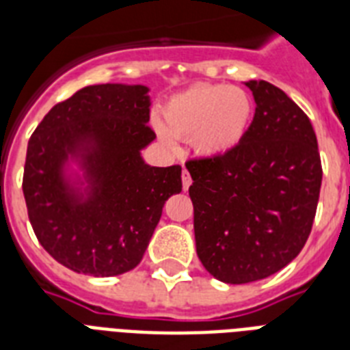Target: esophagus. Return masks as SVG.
<instances>
[{
    "label": "esophagus",
    "mask_w": 350,
    "mask_h": 350,
    "mask_svg": "<svg viewBox=\"0 0 350 350\" xmlns=\"http://www.w3.org/2000/svg\"><path fill=\"white\" fill-rule=\"evenodd\" d=\"M181 181H183V189H189V187H191V183H192V178H191V174H189V170L187 169H183V172H181Z\"/></svg>",
    "instance_id": "esophagus-1"
}]
</instances>
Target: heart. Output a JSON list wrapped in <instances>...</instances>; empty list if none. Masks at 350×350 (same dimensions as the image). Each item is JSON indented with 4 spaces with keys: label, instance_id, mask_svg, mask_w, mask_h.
Here are the masks:
<instances>
[{
    "label": "heart",
    "instance_id": "heart-1",
    "mask_svg": "<svg viewBox=\"0 0 350 350\" xmlns=\"http://www.w3.org/2000/svg\"><path fill=\"white\" fill-rule=\"evenodd\" d=\"M254 103L243 89L225 83L194 85L170 98L163 107L164 126L158 134L167 145L192 139L198 152L216 158L238 147L252 120Z\"/></svg>",
    "mask_w": 350,
    "mask_h": 350
}]
</instances>
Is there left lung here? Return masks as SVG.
I'll return each mask as SVG.
<instances>
[{
    "instance_id": "obj_1",
    "label": "left lung",
    "mask_w": 350,
    "mask_h": 350,
    "mask_svg": "<svg viewBox=\"0 0 350 350\" xmlns=\"http://www.w3.org/2000/svg\"><path fill=\"white\" fill-rule=\"evenodd\" d=\"M245 85L256 112L238 147L185 163L198 258L232 285L271 276L301 252L323 174L307 114L269 81Z\"/></svg>"
}]
</instances>
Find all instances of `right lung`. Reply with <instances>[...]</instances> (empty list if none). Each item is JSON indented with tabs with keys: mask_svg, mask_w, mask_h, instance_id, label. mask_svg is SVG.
I'll list each match as a JSON object with an SVG mask.
<instances>
[{
	"mask_svg": "<svg viewBox=\"0 0 350 350\" xmlns=\"http://www.w3.org/2000/svg\"><path fill=\"white\" fill-rule=\"evenodd\" d=\"M143 85H90L59 101L36 126L27 147L23 196L36 238L56 261L90 276H118L142 261L165 202L181 192V167H148L139 150L156 132L148 125ZM95 181L76 204L61 165L76 148Z\"/></svg>",
	"mask_w": 350,
	"mask_h": 350,
	"instance_id": "add662e5",
	"label": "right lung"
}]
</instances>
